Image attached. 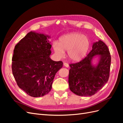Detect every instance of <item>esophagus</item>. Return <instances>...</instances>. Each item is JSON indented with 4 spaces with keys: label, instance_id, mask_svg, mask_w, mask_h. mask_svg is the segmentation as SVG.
Wrapping results in <instances>:
<instances>
[{
    "label": "esophagus",
    "instance_id": "1",
    "mask_svg": "<svg viewBox=\"0 0 123 123\" xmlns=\"http://www.w3.org/2000/svg\"><path fill=\"white\" fill-rule=\"evenodd\" d=\"M64 66L65 67H67V68H68L69 67V64H67V63H66V62H64Z\"/></svg>",
    "mask_w": 123,
    "mask_h": 123
}]
</instances>
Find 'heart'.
I'll use <instances>...</instances> for the list:
<instances>
[{"label": "heart", "mask_w": 123, "mask_h": 123, "mask_svg": "<svg viewBox=\"0 0 123 123\" xmlns=\"http://www.w3.org/2000/svg\"><path fill=\"white\" fill-rule=\"evenodd\" d=\"M90 46V40L87 36L79 33H72L62 36L59 42L54 41L52 47L56 55L62 58L65 51H68V56L73 62H79L87 55Z\"/></svg>", "instance_id": "heart-1"}]
</instances>
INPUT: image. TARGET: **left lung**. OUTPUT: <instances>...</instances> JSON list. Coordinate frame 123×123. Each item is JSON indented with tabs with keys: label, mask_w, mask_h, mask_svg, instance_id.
Segmentation results:
<instances>
[{
	"label": "left lung",
	"mask_w": 123,
	"mask_h": 123,
	"mask_svg": "<svg viewBox=\"0 0 123 123\" xmlns=\"http://www.w3.org/2000/svg\"><path fill=\"white\" fill-rule=\"evenodd\" d=\"M98 56L96 64L92 60ZM111 56L106 44L102 40L94 43L92 49L82 61L70 64L69 85L70 90L81 96H90L101 89L108 80Z\"/></svg>",
	"instance_id": "1"
}]
</instances>
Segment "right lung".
I'll use <instances>...</instances> for the list:
<instances>
[{"instance_id":"add662e5","label":"right lung","mask_w":123,"mask_h":123,"mask_svg":"<svg viewBox=\"0 0 123 123\" xmlns=\"http://www.w3.org/2000/svg\"><path fill=\"white\" fill-rule=\"evenodd\" d=\"M50 36L31 31L15 47L12 69L17 84L30 96L37 98L49 93L62 61L50 58Z\"/></svg>"}]
</instances>
